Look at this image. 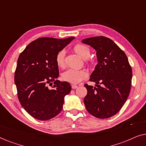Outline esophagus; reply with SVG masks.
<instances>
[{
	"label": "esophagus",
	"instance_id": "obj_1",
	"mask_svg": "<svg viewBox=\"0 0 146 146\" xmlns=\"http://www.w3.org/2000/svg\"><path fill=\"white\" fill-rule=\"evenodd\" d=\"M78 88L77 85H75V84L72 85V89H76V88Z\"/></svg>",
	"mask_w": 146,
	"mask_h": 146
}]
</instances>
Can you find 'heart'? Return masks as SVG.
<instances>
[{
    "instance_id": "b5f03b06",
    "label": "heart",
    "mask_w": 146,
    "mask_h": 146,
    "mask_svg": "<svg viewBox=\"0 0 146 146\" xmlns=\"http://www.w3.org/2000/svg\"><path fill=\"white\" fill-rule=\"evenodd\" d=\"M74 50L78 55L83 59L88 58L90 55V49L83 44H77L74 46ZM65 50H61L56 56V63L61 68L65 67ZM88 72L85 70L68 69L62 74V78L64 81L71 84H78L82 80L86 78Z\"/></svg>"
}]
</instances>
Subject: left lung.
<instances>
[{"label":"left lung","instance_id":"left-lung-1","mask_svg":"<svg viewBox=\"0 0 146 146\" xmlns=\"http://www.w3.org/2000/svg\"><path fill=\"white\" fill-rule=\"evenodd\" d=\"M96 51L98 63L90 81L96 87L85 84L88 93L84 99L86 108L98 118L110 117L118 112L128 97L132 70L122 50L113 40L105 36L82 40Z\"/></svg>","mask_w":146,"mask_h":146}]
</instances>
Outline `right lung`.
<instances>
[{
    "mask_svg": "<svg viewBox=\"0 0 146 146\" xmlns=\"http://www.w3.org/2000/svg\"><path fill=\"white\" fill-rule=\"evenodd\" d=\"M74 39L43 37L34 40L20 54L15 74L18 98L24 109L34 118L48 120L60 112L64 97L71 91L59 76L56 56ZM54 82L53 89L47 84Z\"/></svg>",
    "mask_w": 146,
    "mask_h": 146,
    "instance_id": "obj_1",
    "label": "right lung"
}]
</instances>
